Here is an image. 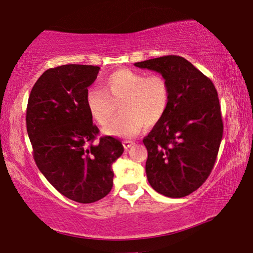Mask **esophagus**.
Returning a JSON list of instances; mask_svg holds the SVG:
<instances>
[{
    "instance_id": "1",
    "label": "esophagus",
    "mask_w": 253,
    "mask_h": 253,
    "mask_svg": "<svg viewBox=\"0 0 253 253\" xmlns=\"http://www.w3.org/2000/svg\"><path fill=\"white\" fill-rule=\"evenodd\" d=\"M134 143H133V141L132 140H124L123 141V146H124V148H126V150H127V148H130L131 146H132V145H133Z\"/></svg>"
}]
</instances>
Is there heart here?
I'll return each mask as SVG.
<instances>
[{"instance_id": "obj_1", "label": "heart", "mask_w": 253, "mask_h": 253, "mask_svg": "<svg viewBox=\"0 0 253 253\" xmlns=\"http://www.w3.org/2000/svg\"><path fill=\"white\" fill-rule=\"evenodd\" d=\"M102 87L92 86L85 101L93 120L105 126L120 103L121 114L105 126L109 136L129 138L164 119L170 103V85L162 75L120 69L102 81Z\"/></svg>"}]
</instances>
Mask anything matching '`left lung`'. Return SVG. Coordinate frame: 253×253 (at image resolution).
I'll return each instance as SVG.
<instances>
[{
	"mask_svg": "<svg viewBox=\"0 0 253 253\" xmlns=\"http://www.w3.org/2000/svg\"><path fill=\"white\" fill-rule=\"evenodd\" d=\"M161 74L170 85L164 119L143 139L146 175L155 191L182 198L209 177L222 139L223 123L215 86L184 57L167 55L137 62Z\"/></svg>",
	"mask_w": 253,
	"mask_h": 253,
	"instance_id": "left-lung-1",
	"label": "left lung"
}]
</instances>
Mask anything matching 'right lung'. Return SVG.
Here are the masks:
<instances>
[{"mask_svg": "<svg viewBox=\"0 0 253 253\" xmlns=\"http://www.w3.org/2000/svg\"><path fill=\"white\" fill-rule=\"evenodd\" d=\"M99 70L82 64L48 69L34 84L26 109V129L38 168L58 192L82 204L108 195L112 165L124 151L114 137L96 140L99 129L85 95Z\"/></svg>", "mask_w": 253, "mask_h": 253, "instance_id": "add662e5", "label": "right lung"}]
</instances>
